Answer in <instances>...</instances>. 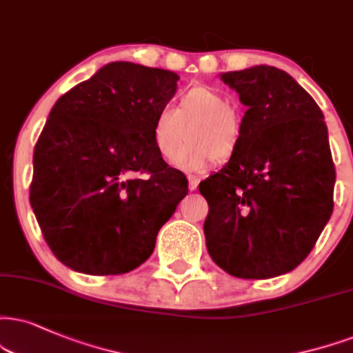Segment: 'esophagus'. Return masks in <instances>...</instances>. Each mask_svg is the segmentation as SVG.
<instances>
[{
	"label": "esophagus",
	"mask_w": 353,
	"mask_h": 353,
	"mask_svg": "<svg viewBox=\"0 0 353 353\" xmlns=\"http://www.w3.org/2000/svg\"><path fill=\"white\" fill-rule=\"evenodd\" d=\"M198 185H199V178L194 176V175H188V188H190V191L196 190Z\"/></svg>",
	"instance_id": "esophagus-1"
}]
</instances>
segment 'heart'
<instances>
[{"label":"heart","mask_w":353,"mask_h":353,"mask_svg":"<svg viewBox=\"0 0 353 353\" xmlns=\"http://www.w3.org/2000/svg\"><path fill=\"white\" fill-rule=\"evenodd\" d=\"M187 128V142L176 151ZM152 143L160 159L172 160L186 172H199L211 160L229 162L242 145V117L224 93L196 85L186 90L176 108H162L152 124Z\"/></svg>","instance_id":"b5f03b06"}]
</instances>
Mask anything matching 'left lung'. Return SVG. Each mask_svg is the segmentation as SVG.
<instances>
[{
  "mask_svg": "<svg viewBox=\"0 0 353 353\" xmlns=\"http://www.w3.org/2000/svg\"><path fill=\"white\" fill-rule=\"evenodd\" d=\"M221 80L249 110L241 149L199 183L204 237L229 275L267 280L310 255L334 210L336 168L321 108L288 73L259 65Z\"/></svg>",
  "mask_w": 353,
  "mask_h": 353,
  "instance_id": "left-lung-1",
  "label": "left lung"
}]
</instances>
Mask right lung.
I'll use <instances>...</instances> for the list:
<instances>
[{"instance_id": "obj_1", "label": "right lung", "mask_w": 353, "mask_h": 353, "mask_svg": "<svg viewBox=\"0 0 353 353\" xmlns=\"http://www.w3.org/2000/svg\"><path fill=\"white\" fill-rule=\"evenodd\" d=\"M176 73L104 65L59 98L34 147L29 199L42 236L68 268L121 275L152 255L188 180L152 143Z\"/></svg>"}]
</instances>
